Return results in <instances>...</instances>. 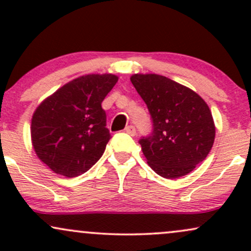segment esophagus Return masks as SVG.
<instances>
[{"instance_id": "obj_1", "label": "esophagus", "mask_w": 251, "mask_h": 251, "mask_svg": "<svg viewBox=\"0 0 251 251\" xmlns=\"http://www.w3.org/2000/svg\"><path fill=\"white\" fill-rule=\"evenodd\" d=\"M125 132L126 133H128L129 135H132V137H133V135H135V127L134 126H127V127L125 128Z\"/></svg>"}]
</instances>
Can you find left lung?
Masks as SVG:
<instances>
[{
    "mask_svg": "<svg viewBox=\"0 0 251 251\" xmlns=\"http://www.w3.org/2000/svg\"><path fill=\"white\" fill-rule=\"evenodd\" d=\"M129 79L153 120V133L139 142L150 168L168 179L194 171L215 142L208 103L191 88L159 74L137 73Z\"/></svg>",
    "mask_w": 251,
    "mask_h": 251,
    "instance_id": "1",
    "label": "left lung"
}]
</instances>
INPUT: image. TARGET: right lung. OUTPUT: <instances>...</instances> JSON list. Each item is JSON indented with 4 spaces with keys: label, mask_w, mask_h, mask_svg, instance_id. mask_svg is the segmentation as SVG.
<instances>
[{
    "label": "right lung",
    "mask_w": 251,
    "mask_h": 251,
    "mask_svg": "<svg viewBox=\"0 0 251 251\" xmlns=\"http://www.w3.org/2000/svg\"><path fill=\"white\" fill-rule=\"evenodd\" d=\"M118 79L111 73L79 76L34 111L31 145L54 174L77 177L100 159L111 138L101 102Z\"/></svg>",
    "instance_id": "obj_1"
}]
</instances>
